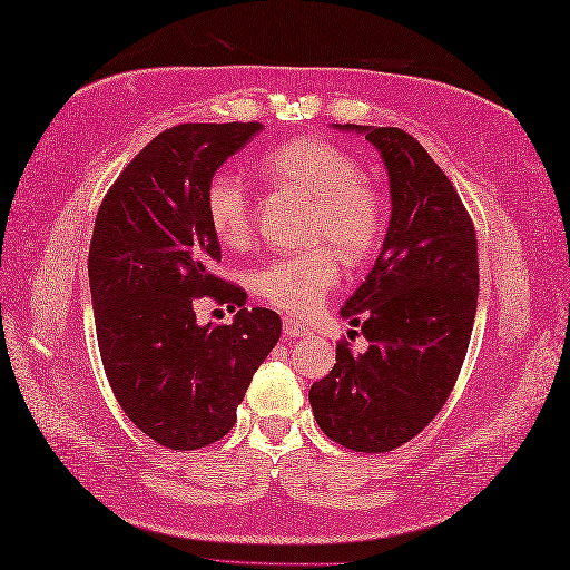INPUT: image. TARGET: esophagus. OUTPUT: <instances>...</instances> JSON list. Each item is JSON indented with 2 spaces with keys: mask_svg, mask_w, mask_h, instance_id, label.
<instances>
[{
  "mask_svg": "<svg viewBox=\"0 0 570 570\" xmlns=\"http://www.w3.org/2000/svg\"><path fill=\"white\" fill-rule=\"evenodd\" d=\"M283 334H285V336H295V340H297V336L309 334V330H307L302 322H297V320H293V317H285V320H283Z\"/></svg>",
  "mask_w": 570,
  "mask_h": 570,
  "instance_id": "34e87169",
  "label": "esophagus"
}]
</instances>
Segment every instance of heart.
Here are the masks:
<instances>
[{
  "mask_svg": "<svg viewBox=\"0 0 570 570\" xmlns=\"http://www.w3.org/2000/svg\"><path fill=\"white\" fill-rule=\"evenodd\" d=\"M261 169L277 184H287L315 199L309 238L317 246L275 255L248 275L250 293L287 315L307 317L340 283V247L352 263L366 261L379 248L386 228V206L379 189L362 177L358 159L327 139L302 137L263 155ZM204 212L212 234L230 250L253 238L250 191L238 174L220 169L206 184Z\"/></svg>",
  "mask_w": 570,
  "mask_h": 570,
  "instance_id": "b5f03b06",
  "label": "heart"
}]
</instances>
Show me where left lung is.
Wrapping results in <instances>:
<instances>
[{
    "label": "left lung",
    "instance_id": "8db88e82",
    "mask_svg": "<svg viewBox=\"0 0 570 570\" xmlns=\"http://www.w3.org/2000/svg\"><path fill=\"white\" fill-rule=\"evenodd\" d=\"M340 130L366 135L381 153L391 220L374 268L342 307L368 350L354 354L350 342H336V364L312 383L309 403L334 443L389 452L421 433L455 386L478 312V236L452 181L415 137L399 127Z\"/></svg>",
    "mask_w": 570,
    "mask_h": 570
}]
</instances>
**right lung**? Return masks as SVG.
Listing matches in <instances>:
<instances>
[{
    "label": "right lung",
    "instance_id": "obj_1",
    "mask_svg": "<svg viewBox=\"0 0 570 570\" xmlns=\"http://www.w3.org/2000/svg\"><path fill=\"white\" fill-rule=\"evenodd\" d=\"M261 127H169L120 171L96 216L88 277L102 366L125 415L169 450L224 438L281 340L277 312L243 307L246 293L212 273L220 246L204 212L208 179ZM204 296L238 304L235 322L196 325Z\"/></svg>",
    "mask_w": 570,
    "mask_h": 570
}]
</instances>
